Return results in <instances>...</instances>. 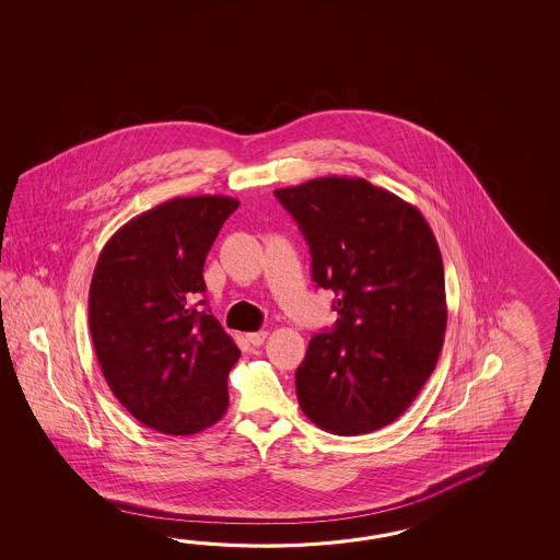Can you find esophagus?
<instances>
[{"instance_id": "esophagus-1", "label": "esophagus", "mask_w": 560, "mask_h": 560, "mask_svg": "<svg viewBox=\"0 0 560 560\" xmlns=\"http://www.w3.org/2000/svg\"><path fill=\"white\" fill-rule=\"evenodd\" d=\"M266 336H268V332H264V330L262 332L246 334V340H248L252 346H262Z\"/></svg>"}]
</instances>
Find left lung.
Returning a JSON list of instances; mask_svg holds the SVG:
<instances>
[{"mask_svg":"<svg viewBox=\"0 0 560 560\" xmlns=\"http://www.w3.org/2000/svg\"><path fill=\"white\" fill-rule=\"evenodd\" d=\"M275 194L338 312L296 370L302 412L338 436L382 429L412 405L441 357L448 314L436 238L412 203L366 179L326 176Z\"/></svg>","mask_w":560,"mask_h":560,"instance_id":"1","label":"left lung"}]
</instances>
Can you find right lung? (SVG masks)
Segmentation results:
<instances>
[{"label":"right lung","mask_w":560,"mask_h":560,"mask_svg":"<svg viewBox=\"0 0 560 560\" xmlns=\"http://www.w3.org/2000/svg\"><path fill=\"white\" fill-rule=\"evenodd\" d=\"M238 206L228 196L174 198L131 218L100 252L90 284L95 357L143 427L188 436L226 415L238 346L194 302L206 292V256Z\"/></svg>","instance_id":"right-lung-1"}]
</instances>
